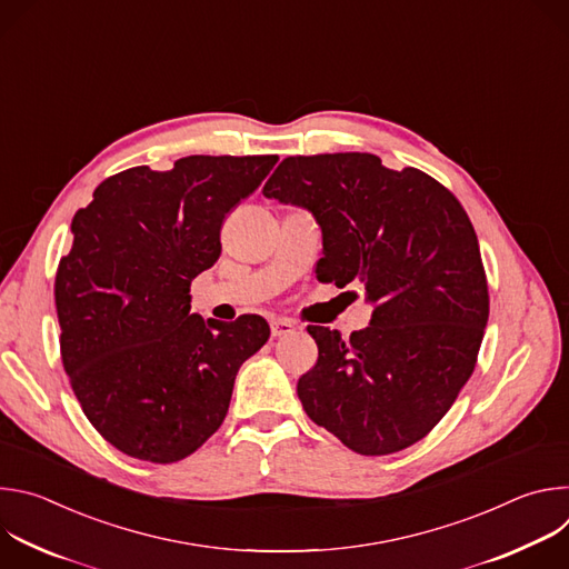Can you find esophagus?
Returning a JSON list of instances; mask_svg holds the SVG:
<instances>
[{
  "instance_id": "obj_1",
  "label": "esophagus",
  "mask_w": 569,
  "mask_h": 569,
  "mask_svg": "<svg viewBox=\"0 0 569 569\" xmlns=\"http://www.w3.org/2000/svg\"><path fill=\"white\" fill-rule=\"evenodd\" d=\"M270 329H272V338H283L295 333V323L290 319H274L270 323Z\"/></svg>"
}]
</instances>
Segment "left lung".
Wrapping results in <instances>:
<instances>
[{
  "instance_id": "8db88e82",
  "label": "left lung",
  "mask_w": 569,
  "mask_h": 569,
  "mask_svg": "<svg viewBox=\"0 0 569 569\" xmlns=\"http://www.w3.org/2000/svg\"><path fill=\"white\" fill-rule=\"evenodd\" d=\"M263 196L308 209L321 227L317 279L360 283L373 306L349 340L308 327L319 356L297 382L306 415L358 455L421 441L470 378L489 321L468 213L435 178L369 152L286 157Z\"/></svg>"
}]
</instances>
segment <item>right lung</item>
<instances>
[{
	"instance_id": "right-lung-1",
	"label": "right lung",
	"mask_w": 569,
	"mask_h": 569,
	"mask_svg": "<svg viewBox=\"0 0 569 569\" xmlns=\"http://www.w3.org/2000/svg\"><path fill=\"white\" fill-rule=\"evenodd\" d=\"M277 159L134 167L76 211L53 288L62 367L90 423L128 457L173 463L196 452L222 426L240 365L268 342L259 315H191L189 290L220 257L224 216Z\"/></svg>"
}]
</instances>
